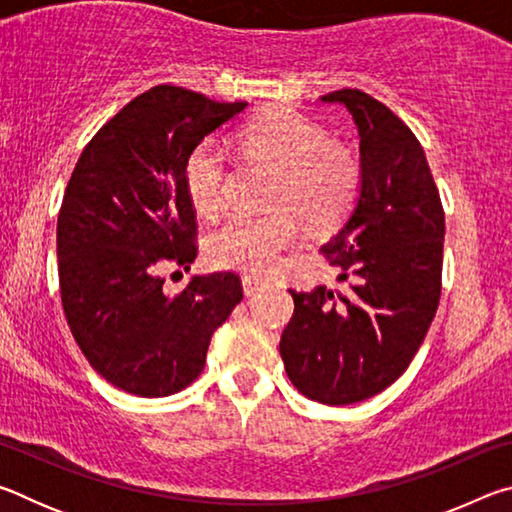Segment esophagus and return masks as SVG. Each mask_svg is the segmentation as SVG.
<instances>
[{"label":"esophagus","mask_w":512,"mask_h":512,"mask_svg":"<svg viewBox=\"0 0 512 512\" xmlns=\"http://www.w3.org/2000/svg\"><path fill=\"white\" fill-rule=\"evenodd\" d=\"M241 284H244L246 296H255V293H259V291L264 289V280H259V277H253V275L241 277Z\"/></svg>","instance_id":"esophagus-1"}]
</instances>
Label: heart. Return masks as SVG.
<instances>
[{
    "label": "heart",
    "mask_w": 512,
    "mask_h": 512,
    "mask_svg": "<svg viewBox=\"0 0 512 512\" xmlns=\"http://www.w3.org/2000/svg\"><path fill=\"white\" fill-rule=\"evenodd\" d=\"M241 158L273 171L264 216H235L207 239V257L219 268L268 275L298 244L300 225L325 230L341 221L361 187V164L343 144L298 112L273 110L239 135ZM228 160L212 144H198L185 160V189L194 210L214 219L228 203Z\"/></svg>",
    "instance_id": "heart-1"
}]
</instances>
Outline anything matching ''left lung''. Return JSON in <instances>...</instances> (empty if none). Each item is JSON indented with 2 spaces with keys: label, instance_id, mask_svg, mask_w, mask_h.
I'll return each mask as SVG.
<instances>
[{
  "label": "left lung",
  "instance_id": "1",
  "mask_svg": "<svg viewBox=\"0 0 512 512\" xmlns=\"http://www.w3.org/2000/svg\"><path fill=\"white\" fill-rule=\"evenodd\" d=\"M320 101L343 103L359 128L357 205L320 248L350 291L289 289L280 354L302 395L343 406L391 386L420 350L443 287L445 212L418 137L393 110L350 88Z\"/></svg>",
  "mask_w": 512,
  "mask_h": 512
}]
</instances>
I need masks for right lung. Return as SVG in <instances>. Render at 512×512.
Masks as SVG:
<instances>
[{"label": "right lung", "instance_id": "1", "mask_svg": "<svg viewBox=\"0 0 512 512\" xmlns=\"http://www.w3.org/2000/svg\"><path fill=\"white\" fill-rule=\"evenodd\" d=\"M246 101L155 85L99 128L58 212V282L67 325L112 386L167 397L201 375L210 339L241 298L235 273L196 275L162 291L164 268L196 259L185 160Z\"/></svg>", "mask_w": 512, "mask_h": 512}]
</instances>
